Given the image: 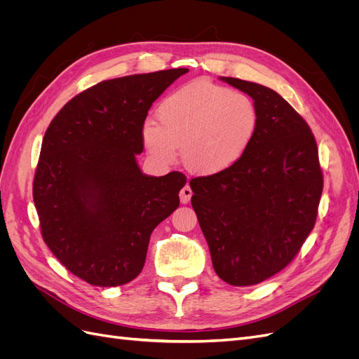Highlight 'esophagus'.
<instances>
[{
	"label": "esophagus",
	"instance_id": "34e87169",
	"mask_svg": "<svg viewBox=\"0 0 359 359\" xmlns=\"http://www.w3.org/2000/svg\"><path fill=\"white\" fill-rule=\"evenodd\" d=\"M191 194H193V191H191V189H190L189 184H187V186H184V187L181 189V191H180V199H181V203H189V202H190V199H191Z\"/></svg>",
	"mask_w": 359,
	"mask_h": 359
}]
</instances>
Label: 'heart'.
Returning a JSON list of instances; mask_svg holds the SVG:
<instances>
[{
    "mask_svg": "<svg viewBox=\"0 0 359 359\" xmlns=\"http://www.w3.org/2000/svg\"><path fill=\"white\" fill-rule=\"evenodd\" d=\"M156 123H145L142 140L161 165L177 158L198 175H214L236 165L253 142L259 112L252 97L210 81H194L160 102Z\"/></svg>",
    "mask_w": 359,
    "mask_h": 359,
    "instance_id": "b5f03b06",
    "label": "heart"
}]
</instances>
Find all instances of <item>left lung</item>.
Listing matches in <instances>:
<instances>
[{"label": "left lung", "mask_w": 359, "mask_h": 359, "mask_svg": "<svg viewBox=\"0 0 359 359\" xmlns=\"http://www.w3.org/2000/svg\"><path fill=\"white\" fill-rule=\"evenodd\" d=\"M222 81L255 100L257 132L236 165L190 181L191 205L217 276L252 286L286 268L307 240L323 175L309 124L283 97L255 82Z\"/></svg>", "instance_id": "obj_1"}]
</instances>
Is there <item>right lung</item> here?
I'll return each instance as SVG.
<instances>
[{
    "label": "right lung",
    "mask_w": 359,
    "mask_h": 359,
    "mask_svg": "<svg viewBox=\"0 0 359 359\" xmlns=\"http://www.w3.org/2000/svg\"><path fill=\"white\" fill-rule=\"evenodd\" d=\"M187 72L103 81L64 104L46 130L32 182L41 236L86 283L114 287L136 278L151 233L178 208L187 178L148 177L136 156L149 107Z\"/></svg>",
    "instance_id": "right-lung-1"
}]
</instances>
